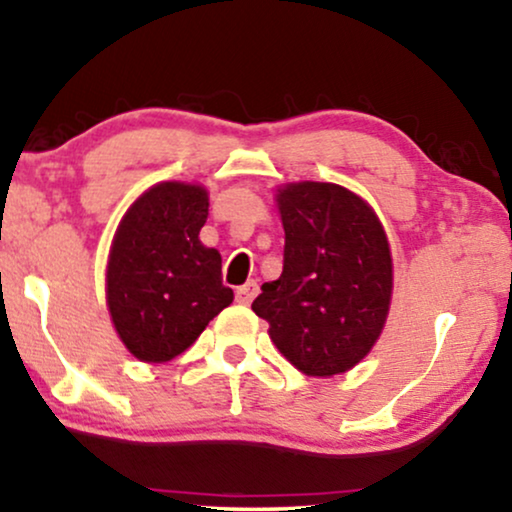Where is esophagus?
I'll list each match as a JSON object with an SVG mask.
<instances>
[{"label":"esophagus","instance_id":"obj_1","mask_svg":"<svg viewBox=\"0 0 512 512\" xmlns=\"http://www.w3.org/2000/svg\"><path fill=\"white\" fill-rule=\"evenodd\" d=\"M256 293H258V284L256 282H247V284L240 286V289L235 291V298H237V303L249 305L251 300L256 298Z\"/></svg>","mask_w":512,"mask_h":512}]
</instances>
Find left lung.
I'll return each mask as SVG.
<instances>
[{"label":"left lung","instance_id":"1","mask_svg":"<svg viewBox=\"0 0 512 512\" xmlns=\"http://www.w3.org/2000/svg\"><path fill=\"white\" fill-rule=\"evenodd\" d=\"M284 270L251 303L279 352L305 375L354 368L380 338L391 300V254L368 202L338 184L279 188Z\"/></svg>","mask_w":512,"mask_h":512}]
</instances>
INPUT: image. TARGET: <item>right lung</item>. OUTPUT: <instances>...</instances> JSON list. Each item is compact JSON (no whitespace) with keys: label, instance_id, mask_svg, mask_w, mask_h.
Listing matches in <instances>:
<instances>
[{"label":"right lung","instance_id":"right-lung-1","mask_svg":"<svg viewBox=\"0 0 512 512\" xmlns=\"http://www.w3.org/2000/svg\"><path fill=\"white\" fill-rule=\"evenodd\" d=\"M207 212L205 188L165 181L149 188L116 230L107 305L139 361L179 356L233 303V289L221 279V254L198 237Z\"/></svg>","mask_w":512,"mask_h":512}]
</instances>
